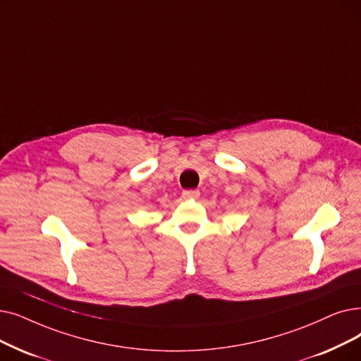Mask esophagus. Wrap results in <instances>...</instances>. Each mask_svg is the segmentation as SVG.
Instances as JSON below:
<instances>
[{
	"mask_svg": "<svg viewBox=\"0 0 361 361\" xmlns=\"http://www.w3.org/2000/svg\"><path fill=\"white\" fill-rule=\"evenodd\" d=\"M199 196H200L199 190H184L183 192V199H185V200H196V199H199Z\"/></svg>",
	"mask_w": 361,
	"mask_h": 361,
	"instance_id": "1",
	"label": "esophagus"
}]
</instances>
